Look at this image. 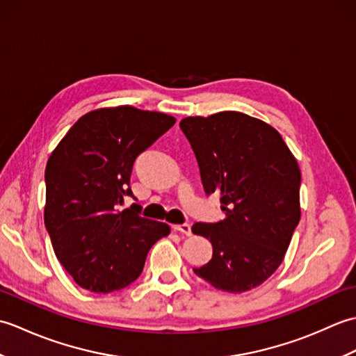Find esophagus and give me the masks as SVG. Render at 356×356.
Masks as SVG:
<instances>
[{"label": "esophagus", "instance_id": "1", "mask_svg": "<svg viewBox=\"0 0 356 356\" xmlns=\"http://www.w3.org/2000/svg\"><path fill=\"white\" fill-rule=\"evenodd\" d=\"M172 229L177 231V232H182V234H185V236H191V234H193V232H191V225H190V223L174 225Z\"/></svg>", "mask_w": 356, "mask_h": 356}]
</instances>
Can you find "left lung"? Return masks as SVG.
Wrapping results in <instances>:
<instances>
[{
    "mask_svg": "<svg viewBox=\"0 0 356 356\" xmlns=\"http://www.w3.org/2000/svg\"><path fill=\"white\" fill-rule=\"evenodd\" d=\"M197 159L205 193L220 194L225 218L194 223L213 259L194 274L216 289L241 293L282 264L300 222L301 172L282 136L238 111L180 120Z\"/></svg>",
    "mask_w": 356,
    "mask_h": 356,
    "instance_id": "8db88e82",
    "label": "left lung"
}]
</instances>
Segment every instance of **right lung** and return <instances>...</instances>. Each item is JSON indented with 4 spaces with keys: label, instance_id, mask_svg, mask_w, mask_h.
Listing matches in <instances>:
<instances>
[{
    "label": "right lung",
    "instance_id": "obj_1",
    "mask_svg": "<svg viewBox=\"0 0 356 356\" xmlns=\"http://www.w3.org/2000/svg\"><path fill=\"white\" fill-rule=\"evenodd\" d=\"M176 124L130 105L90 111L74 124L45 166L44 223L53 251L81 287L96 293L138 280L147 254L170 226L140 216L131 195L133 163Z\"/></svg>",
    "mask_w": 356,
    "mask_h": 356
}]
</instances>
